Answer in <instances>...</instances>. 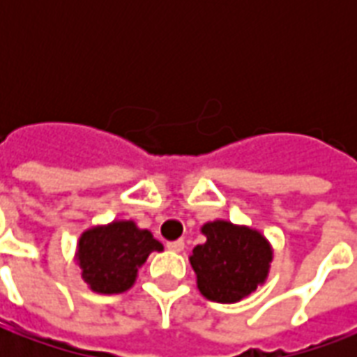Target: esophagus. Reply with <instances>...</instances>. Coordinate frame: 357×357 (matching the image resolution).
<instances>
[{
  "label": "esophagus",
  "instance_id": "34e87169",
  "mask_svg": "<svg viewBox=\"0 0 357 357\" xmlns=\"http://www.w3.org/2000/svg\"><path fill=\"white\" fill-rule=\"evenodd\" d=\"M166 247H168V250H172V252H181V250L185 248V243L181 239L170 241V243H166Z\"/></svg>",
  "mask_w": 357,
  "mask_h": 357
}]
</instances>
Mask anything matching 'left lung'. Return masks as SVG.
Segmentation results:
<instances>
[{
	"instance_id": "1",
	"label": "left lung",
	"mask_w": 357,
	"mask_h": 357,
	"mask_svg": "<svg viewBox=\"0 0 357 357\" xmlns=\"http://www.w3.org/2000/svg\"><path fill=\"white\" fill-rule=\"evenodd\" d=\"M201 231L206 243L193 248L189 262L204 298L233 304L266 281L273 252L262 233L224 220L204 224Z\"/></svg>"
}]
</instances>
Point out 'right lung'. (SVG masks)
<instances>
[{"mask_svg": "<svg viewBox=\"0 0 357 357\" xmlns=\"http://www.w3.org/2000/svg\"><path fill=\"white\" fill-rule=\"evenodd\" d=\"M153 250H162L153 233L139 229L132 220H120L82 233L76 258L91 291L118 294L135 283L137 269Z\"/></svg>", "mask_w": 357, "mask_h": 357, "instance_id": "add662e5", "label": "right lung"}]
</instances>
